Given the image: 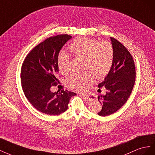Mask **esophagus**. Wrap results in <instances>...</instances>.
<instances>
[{"instance_id": "esophagus-1", "label": "esophagus", "mask_w": 155, "mask_h": 155, "mask_svg": "<svg viewBox=\"0 0 155 155\" xmlns=\"http://www.w3.org/2000/svg\"><path fill=\"white\" fill-rule=\"evenodd\" d=\"M81 96L83 97L85 99V100H87V101H91V100H92V99L90 97V96L89 95H86V94H81Z\"/></svg>"}]
</instances>
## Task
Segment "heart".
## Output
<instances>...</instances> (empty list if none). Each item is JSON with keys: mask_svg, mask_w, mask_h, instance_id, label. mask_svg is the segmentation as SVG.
<instances>
[{"mask_svg": "<svg viewBox=\"0 0 155 155\" xmlns=\"http://www.w3.org/2000/svg\"><path fill=\"white\" fill-rule=\"evenodd\" d=\"M69 50L74 57L84 59V68L89 70L97 79L105 77L112 68L114 51L109 41L99 42L96 39L81 37L71 44ZM69 63L68 55L61 52L57 59L60 72H68ZM93 82L94 77L90 73L73 74L65 81L68 87L78 91L85 90Z\"/></svg>", "mask_w": 155, "mask_h": 155, "instance_id": "1", "label": "heart"}]
</instances>
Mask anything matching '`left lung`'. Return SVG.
<instances>
[{
	"instance_id": "obj_1",
	"label": "left lung",
	"mask_w": 155,
	"mask_h": 155,
	"mask_svg": "<svg viewBox=\"0 0 155 155\" xmlns=\"http://www.w3.org/2000/svg\"><path fill=\"white\" fill-rule=\"evenodd\" d=\"M114 48V58L110 72L103 82L98 85L107 90L105 95L98 96L102 109L97 114L107 116L120 109L131 94L135 82L136 69L133 58L126 47L113 38H110Z\"/></svg>"
}]
</instances>
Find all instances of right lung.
<instances>
[{
  "label": "right lung",
  "instance_id": "obj_1",
  "mask_svg": "<svg viewBox=\"0 0 155 155\" xmlns=\"http://www.w3.org/2000/svg\"><path fill=\"white\" fill-rule=\"evenodd\" d=\"M72 38L68 34L46 39L25 58L21 71V85L26 98L38 111L57 116L68 108L70 99L76 94L68 90L52 92L58 82L57 59L61 48Z\"/></svg>",
  "mask_w": 155,
  "mask_h": 155
}]
</instances>
